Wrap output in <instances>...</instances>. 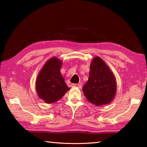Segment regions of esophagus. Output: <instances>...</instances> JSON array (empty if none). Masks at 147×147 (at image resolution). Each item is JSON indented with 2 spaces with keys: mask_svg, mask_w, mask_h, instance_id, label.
I'll return each instance as SVG.
<instances>
[{
  "mask_svg": "<svg viewBox=\"0 0 147 147\" xmlns=\"http://www.w3.org/2000/svg\"><path fill=\"white\" fill-rule=\"evenodd\" d=\"M72 87H75V88H81L82 86L80 84H71Z\"/></svg>",
  "mask_w": 147,
  "mask_h": 147,
  "instance_id": "34e87169",
  "label": "esophagus"
}]
</instances>
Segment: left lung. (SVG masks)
I'll return each instance as SVG.
<instances>
[{
  "mask_svg": "<svg viewBox=\"0 0 147 147\" xmlns=\"http://www.w3.org/2000/svg\"><path fill=\"white\" fill-rule=\"evenodd\" d=\"M82 91L88 100L97 106L110 103L115 97V77L100 57H94L92 60L89 79Z\"/></svg>",
  "mask_w": 147,
  "mask_h": 147,
  "instance_id": "8db88e82",
  "label": "left lung"
}]
</instances>
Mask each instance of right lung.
I'll return each instance as SVG.
<instances>
[{"label":"right lung","mask_w":147,"mask_h":147,"mask_svg":"<svg viewBox=\"0 0 147 147\" xmlns=\"http://www.w3.org/2000/svg\"><path fill=\"white\" fill-rule=\"evenodd\" d=\"M61 66L62 61L58 58H51L44 65L37 77L36 88L38 96L47 104L59 100L70 89L60 73Z\"/></svg>","instance_id":"add662e5"}]
</instances>
